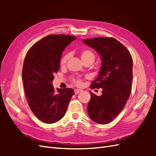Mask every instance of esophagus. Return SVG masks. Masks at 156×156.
I'll return each mask as SVG.
<instances>
[{
  "label": "esophagus",
  "instance_id": "esophagus-1",
  "mask_svg": "<svg viewBox=\"0 0 156 156\" xmlns=\"http://www.w3.org/2000/svg\"><path fill=\"white\" fill-rule=\"evenodd\" d=\"M74 92H75V94H79L80 92H82V90H80V89H75L74 90Z\"/></svg>",
  "mask_w": 156,
  "mask_h": 156
}]
</instances>
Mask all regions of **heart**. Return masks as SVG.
<instances>
[{"instance_id": "obj_1", "label": "heart", "mask_w": 156, "mask_h": 156, "mask_svg": "<svg viewBox=\"0 0 156 156\" xmlns=\"http://www.w3.org/2000/svg\"><path fill=\"white\" fill-rule=\"evenodd\" d=\"M70 56H71V55L69 53H65L64 55H63V56L61 57L60 62V64L61 66H64L67 63L69 58H70ZM81 56L82 60H83V62H84V61H86V60H94V59H95V55H94V53L92 51L89 50V49L83 50L81 53ZM72 81L75 84H76L77 86H81L83 84L82 79H79L78 77L72 78Z\"/></svg>"}]
</instances>
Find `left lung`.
<instances>
[{"instance_id": "1", "label": "left lung", "mask_w": 156, "mask_h": 156, "mask_svg": "<svg viewBox=\"0 0 156 156\" xmlns=\"http://www.w3.org/2000/svg\"><path fill=\"white\" fill-rule=\"evenodd\" d=\"M83 42L95 49L101 57L98 77L90 88H102L98 96L90 92L87 112L98 124L110 123L125 107L131 92L133 59L126 47L113 37L84 39Z\"/></svg>"}]
</instances>
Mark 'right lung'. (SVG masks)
<instances>
[{"label":"right lung","mask_w":156,"mask_h":156,"mask_svg":"<svg viewBox=\"0 0 156 156\" xmlns=\"http://www.w3.org/2000/svg\"><path fill=\"white\" fill-rule=\"evenodd\" d=\"M75 39L65 34L47 36L33 45L25 56L22 77L28 104L45 123L53 124L62 119L75 94L70 88L55 90L52 81L60 68L62 52Z\"/></svg>","instance_id":"1"}]
</instances>
